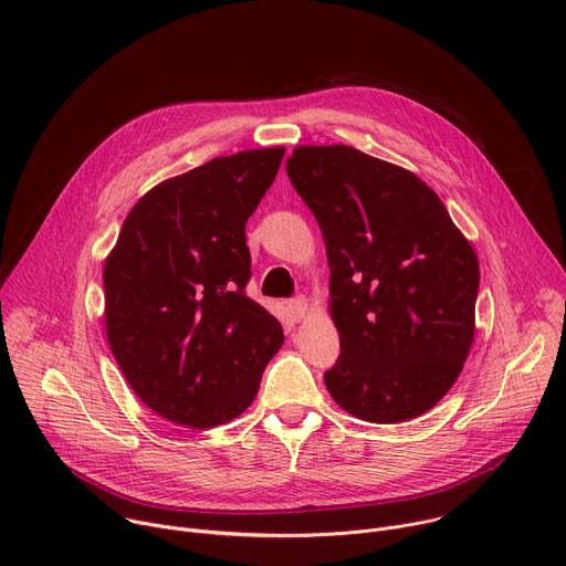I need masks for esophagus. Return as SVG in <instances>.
I'll return each mask as SVG.
<instances>
[{
    "mask_svg": "<svg viewBox=\"0 0 566 566\" xmlns=\"http://www.w3.org/2000/svg\"><path fill=\"white\" fill-rule=\"evenodd\" d=\"M289 311H291V315H293L295 319H302V317L308 313V302H306L302 295H297V297H293V300L289 302Z\"/></svg>",
    "mask_w": 566,
    "mask_h": 566,
    "instance_id": "esophagus-1",
    "label": "esophagus"
}]
</instances>
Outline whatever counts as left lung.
<instances>
[{"instance_id": "8db88e82", "label": "left lung", "mask_w": 566, "mask_h": 566, "mask_svg": "<svg viewBox=\"0 0 566 566\" xmlns=\"http://www.w3.org/2000/svg\"><path fill=\"white\" fill-rule=\"evenodd\" d=\"M286 175L319 223L340 356L325 385L369 423L446 396L474 338L479 262L419 177L349 145H302Z\"/></svg>"}]
</instances>
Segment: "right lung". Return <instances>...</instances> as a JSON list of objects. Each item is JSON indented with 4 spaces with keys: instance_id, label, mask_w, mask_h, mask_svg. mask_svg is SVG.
Masks as SVG:
<instances>
[{
    "instance_id": "right-lung-1",
    "label": "right lung",
    "mask_w": 566,
    "mask_h": 566,
    "mask_svg": "<svg viewBox=\"0 0 566 566\" xmlns=\"http://www.w3.org/2000/svg\"><path fill=\"white\" fill-rule=\"evenodd\" d=\"M284 147L219 156L151 188L105 262V327L129 387L188 428L244 412L284 343L247 295V221L275 181Z\"/></svg>"
}]
</instances>
